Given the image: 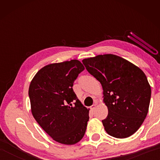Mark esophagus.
<instances>
[{
    "instance_id": "esophagus-1",
    "label": "esophagus",
    "mask_w": 160,
    "mask_h": 160,
    "mask_svg": "<svg viewBox=\"0 0 160 160\" xmlns=\"http://www.w3.org/2000/svg\"><path fill=\"white\" fill-rule=\"evenodd\" d=\"M96 106H97V104L95 103V104H93L92 106H91V107H90V109H91L92 111H94V109H96Z\"/></svg>"
}]
</instances>
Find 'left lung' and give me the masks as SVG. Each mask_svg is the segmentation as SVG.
Listing matches in <instances>:
<instances>
[{
    "label": "left lung",
    "instance_id": "obj_1",
    "mask_svg": "<svg viewBox=\"0 0 160 160\" xmlns=\"http://www.w3.org/2000/svg\"><path fill=\"white\" fill-rule=\"evenodd\" d=\"M82 63L102 86L108 108L102 120L105 131L116 138L134 134L147 116L150 102L151 88L144 72L113 54L83 59Z\"/></svg>",
    "mask_w": 160,
    "mask_h": 160
}]
</instances>
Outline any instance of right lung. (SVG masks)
Instances as JSON below:
<instances>
[{
    "instance_id": "add662e5",
    "label": "right lung",
    "mask_w": 160,
    "mask_h": 160,
    "mask_svg": "<svg viewBox=\"0 0 160 160\" xmlns=\"http://www.w3.org/2000/svg\"><path fill=\"white\" fill-rule=\"evenodd\" d=\"M84 69L75 59L48 64L37 72L29 85L32 115L42 129L61 144H75L86 131L90 109L83 106L72 90L75 80Z\"/></svg>"
}]
</instances>
